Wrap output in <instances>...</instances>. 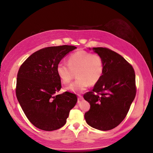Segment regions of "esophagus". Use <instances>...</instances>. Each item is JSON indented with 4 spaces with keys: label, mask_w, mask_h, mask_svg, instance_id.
Instances as JSON below:
<instances>
[{
    "label": "esophagus",
    "mask_w": 153,
    "mask_h": 153,
    "mask_svg": "<svg viewBox=\"0 0 153 153\" xmlns=\"http://www.w3.org/2000/svg\"><path fill=\"white\" fill-rule=\"evenodd\" d=\"M83 99V96L81 94H78V101H80Z\"/></svg>",
    "instance_id": "obj_1"
}]
</instances>
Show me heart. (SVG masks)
Instances as JSON below:
<instances>
[{
    "instance_id": "b5f03b06",
    "label": "heart",
    "mask_w": 153,
    "mask_h": 153,
    "mask_svg": "<svg viewBox=\"0 0 153 153\" xmlns=\"http://www.w3.org/2000/svg\"><path fill=\"white\" fill-rule=\"evenodd\" d=\"M68 62L58 63L56 72L64 84H69L76 73L78 78L66 88L71 92L79 93L84 91L89 85L97 84L103 75V60L98 53L78 50L69 55Z\"/></svg>"
}]
</instances>
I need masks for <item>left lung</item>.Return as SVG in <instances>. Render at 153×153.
Listing matches in <instances>:
<instances>
[{
  "label": "left lung",
  "instance_id": "obj_1",
  "mask_svg": "<svg viewBox=\"0 0 153 153\" xmlns=\"http://www.w3.org/2000/svg\"><path fill=\"white\" fill-rule=\"evenodd\" d=\"M104 63L103 75L92 91L84 94L90 103L87 123L102 131L114 129L126 117L136 96L135 73L121 55L107 48H93Z\"/></svg>",
  "mask_w": 153,
  "mask_h": 153
}]
</instances>
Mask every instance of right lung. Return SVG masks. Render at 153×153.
I'll list each match as a JSON object with an SVG mask.
<instances>
[{
  "instance_id": "1",
  "label": "right lung",
  "mask_w": 153,
  "mask_h": 153,
  "mask_svg": "<svg viewBox=\"0 0 153 153\" xmlns=\"http://www.w3.org/2000/svg\"><path fill=\"white\" fill-rule=\"evenodd\" d=\"M76 48L71 45L46 47L32 53L20 66L16 98L26 117L36 128L45 131L61 128L76 105L75 94L66 91L56 95L62 87L57 65Z\"/></svg>"
}]
</instances>
